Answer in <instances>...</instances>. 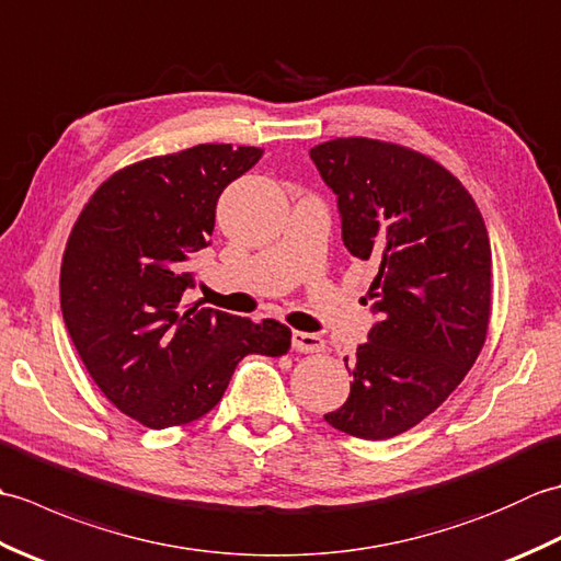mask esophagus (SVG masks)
Returning a JSON list of instances; mask_svg holds the SVG:
<instances>
[{
    "label": "esophagus",
    "instance_id": "esophagus-1",
    "mask_svg": "<svg viewBox=\"0 0 561 561\" xmlns=\"http://www.w3.org/2000/svg\"><path fill=\"white\" fill-rule=\"evenodd\" d=\"M291 347L296 352H304V354H316V352H323L325 350V342L320 340L313 332H301V330H294L291 332Z\"/></svg>",
    "mask_w": 561,
    "mask_h": 561
}]
</instances>
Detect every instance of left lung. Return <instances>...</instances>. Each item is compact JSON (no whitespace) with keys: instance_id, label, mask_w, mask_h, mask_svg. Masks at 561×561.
<instances>
[{"instance_id":"obj_1","label":"left lung","mask_w":561,"mask_h":561,"mask_svg":"<svg viewBox=\"0 0 561 561\" xmlns=\"http://www.w3.org/2000/svg\"><path fill=\"white\" fill-rule=\"evenodd\" d=\"M311 159L337 195L344 248L376 267L368 299L378 323L356 347L347 402L325 422L356 438H392L432 414L484 347L490 236L458 178L420 151L340 137Z\"/></svg>"}]
</instances>
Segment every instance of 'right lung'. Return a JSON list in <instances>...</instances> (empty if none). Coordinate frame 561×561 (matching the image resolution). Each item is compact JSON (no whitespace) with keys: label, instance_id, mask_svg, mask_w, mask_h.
Listing matches in <instances>:
<instances>
[{"label":"right lung","instance_id":"right-lung-1","mask_svg":"<svg viewBox=\"0 0 561 561\" xmlns=\"http://www.w3.org/2000/svg\"><path fill=\"white\" fill-rule=\"evenodd\" d=\"M260 157L257 147L197 145L127 165L69 233L59 272L69 337L103 396L149 428L199 420L243 356L291 347V330L272 318L183 306L219 195Z\"/></svg>","mask_w":561,"mask_h":561}]
</instances>
